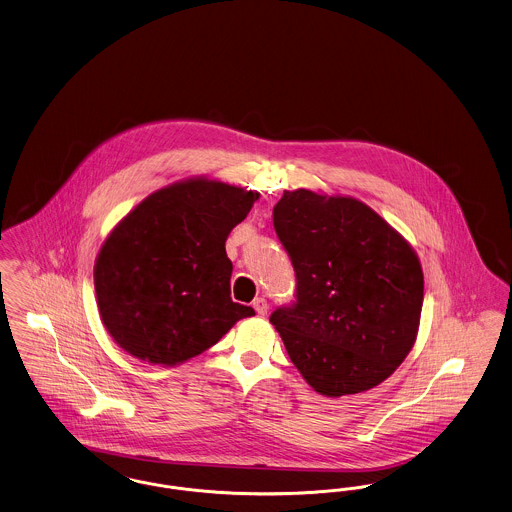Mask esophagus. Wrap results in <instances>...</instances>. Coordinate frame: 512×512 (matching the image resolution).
<instances>
[{
    "mask_svg": "<svg viewBox=\"0 0 512 512\" xmlns=\"http://www.w3.org/2000/svg\"><path fill=\"white\" fill-rule=\"evenodd\" d=\"M252 308L256 310L258 315H266L267 310H269V304H267L266 298H256V300L252 302Z\"/></svg>",
    "mask_w": 512,
    "mask_h": 512,
    "instance_id": "obj_1",
    "label": "esophagus"
}]
</instances>
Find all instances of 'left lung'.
I'll return each mask as SVG.
<instances>
[{
    "label": "left lung",
    "mask_w": 512,
    "mask_h": 512,
    "mask_svg": "<svg viewBox=\"0 0 512 512\" xmlns=\"http://www.w3.org/2000/svg\"><path fill=\"white\" fill-rule=\"evenodd\" d=\"M273 227L296 275L271 313L290 361L315 392L340 398L390 377L411 352L423 310L415 250L367 204L285 191Z\"/></svg>",
    "instance_id": "obj_1"
}]
</instances>
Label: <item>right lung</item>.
I'll return each instance as SVG.
<instances>
[{
  "instance_id": "right-lung-1",
  "label": "right lung",
  "mask_w": 512,
  "mask_h": 512,
  "mask_svg": "<svg viewBox=\"0 0 512 512\" xmlns=\"http://www.w3.org/2000/svg\"><path fill=\"white\" fill-rule=\"evenodd\" d=\"M258 197L222 181L187 179L149 195L112 229L93 279L103 325L122 350L178 365L254 315L231 300L225 241Z\"/></svg>"
}]
</instances>
